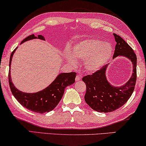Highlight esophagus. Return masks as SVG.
I'll return each mask as SVG.
<instances>
[{"instance_id": "obj_1", "label": "esophagus", "mask_w": 146, "mask_h": 146, "mask_svg": "<svg viewBox=\"0 0 146 146\" xmlns=\"http://www.w3.org/2000/svg\"><path fill=\"white\" fill-rule=\"evenodd\" d=\"M81 78H82V76H81V75H77L76 77V81L78 82V81L80 80Z\"/></svg>"}]
</instances>
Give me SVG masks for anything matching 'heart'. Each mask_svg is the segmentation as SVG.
I'll return each mask as SVG.
<instances>
[{"instance_id": "heart-1", "label": "heart", "mask_w": 146, "mask_h": 146, "mask_svg": "<svg viewBox=\"0 0 146 146\" xmlns=\"http://www.w3.org/2000/svg\"><path fill=\"white\" fill-rule=\"evenodd\" d=\"M70 52H66L64 55L68 62L76 64L75 59L84 60L85 70L88 72H95L111 59L113 47L109 42H103L100 39H86L76 43Z\"/></svg>"}]
</instances>
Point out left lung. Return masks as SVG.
<instances>
[{
	"label": "left lung",
	"instance_id": "8db88e82",
	"mask_svg": "<svg viewBox=\"0 0 146 146\" xmlns=\"http://www.w3.org/2000/svg\"><path fill=\"white\" fill-rule=\"evenodd\" d=\"M117 44L113 59L125 57L131 62L133 73L125 84L115 86L109 82L106 71L108 64L91 75L83 77L82 81L86 86L84 96L86 103L94 111L101 113H109L117 110L124 105L133 93L136 82L137 57L133 50L121 37L113 33Z\"/></svg>",
	"mask_w": 146,
	"mask_h": 146
}]
</instances>
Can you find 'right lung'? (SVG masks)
<instances>
[{"label": "right lung", "mask_w": 146, "mask_h": 146, "mask_svg": "<svg viewBox=\"0 0 146 146\" xmlns=\"http://www.w3.org/2000/svg\"><path fill=\"white\" fill-rule=\"evenodd\" d=\"M39 39L45 40L43 35L35 36L34 34L28 36L21 41V44L31 39ZM17 48L12 52L9 60V81L11 90L15 98L17 100L22 106L33 112L44 113L52 111L61 101L64 93V90L67 86H70L75 82L76 72L60 73L57 76L56 79L46 88L40 91L33 93L24 92L18 90L12 82L11 77V65L13 54Z\"/></svg>", "instance_id": "add662e5"}]
</instances>
